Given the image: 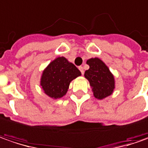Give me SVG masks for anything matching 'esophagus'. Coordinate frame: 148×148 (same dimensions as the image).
Wrapping results in <instances>:
<instances>
[{"label":"esophagus","mask_w":148,"mask_h":148,"mask_svg":"<svg viewBox=\"0 0 148 148\" xmlns=\"http://www.w3.org/2000/svg\"><path fill=\"white\" fill-rule=\"evenodd\" d=\"M79 70L81 71V73H82V74H84V68L82 67V66H79Z\"/></svg>","instance_id":"obj_1"}]
</instances>
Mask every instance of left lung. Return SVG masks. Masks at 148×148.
<instances>
[{"label":"left lung","mask_w":148,"mask_h":148,"mask_svg":"<svg viewBox=\"0 0 148 148\" xmlns=\"http://www.w3.org/2000/svg\"><path fill=\"white\" fill-rule=\"evenodd\" d=\"M89 69L85 71L84 77L89 81L93 95L97 99H104L111 95L115 88L114 75L104 62L97 57L87 60Z\"/></svg>","instance_id":"1"}]
</instances>
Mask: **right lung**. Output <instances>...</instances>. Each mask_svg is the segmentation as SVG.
<instances>
[{"mask_svg": "<svg viewBox=\"0 0 148 148\" xmlns=\"http://www.w3.org/2000/svg\"><path fill=\"white\" fill-rule=\"evenodd\" d=\"M81 75L78 68L64 56L52 60L44 69L40 85L51 98L59 99L66 94L70 82Z\"/></svg>", "mask_w": 148, "mask_h": 148, "instance_id": "obj_1", "label": "right lung"}]
</instances>
